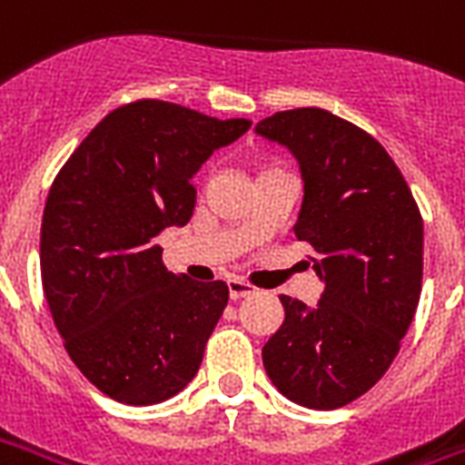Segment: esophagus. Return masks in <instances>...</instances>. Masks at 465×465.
<instances>
[{
	"label": "esophagus",
	"mask_w": 465,
	"mask_h": 465,
	"mask_svg": "<svg viewBox=\"0 0 465 465\" xmlns=\"http://www.w3.org/2000/svg\"><path fill=\"white\" fill-rule=\"evenodd\" d=\"M253 293H256V288L246 283V281H239V278L229 281V295H232V301H242V298H249Z\"/></svg>",
	"instance_id": "34e87169"
}]
</instances>
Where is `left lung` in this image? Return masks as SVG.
I'll use <instances>...</instances> for the list:
<instances>
[{"label": "left lung", "instance_id": "left-lung-1", "mask_svg": "<svg viewBox=\"0 0 465 465\" xmlns=\"http://www.w3.org/2000/svg\"><path fill=\"white\" fill-rule=\"evenodd\" d=\"M256 133L301 163L295 236L311 243L325 281L312 311L281 295L285 320L263 345V367L295 404L340 409L384 377L411 325L424 276L421 212L387 150L328 110H281Z\"/></svg>", "mask_w": 465, "mask_h": 465}]
</instances>
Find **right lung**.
<instances>
[{"label": "right lung", "instance_id": "right-lung-1", "mask_svg": "<svg viewBox=\"0 0 465 465\" xmlns=\"http://www.w3.org/2000/svg\"><path fill=\"white\" fill-rule=\"evenodd\" d=\"M249 127L177 103H125L93 127L51 184L44 295L68 357L120 404L164 401L197 374L229 288L167 271L157 236L192 219V174Z\"/></svg>", "mask_w": 465, "mask_h": 465}]
</instances>
